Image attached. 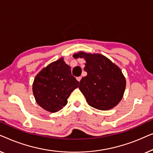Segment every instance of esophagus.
I'll return each instance as SVG.
<instances>
[{
  "instance_id": "obj_1",
  "label": "esophagus",
  "mask_w": 153,
  "mask_h": 153,
  "mask_svg": "<svg viewBox=\"0 0 153 153\" xmlns=\"http://www.w3.org/2000/svg\"><path fill=\"white\" fill-rule=\"evenodd\" d=\"M81 78H82V77H81V76H78V77H76V80H77V81H79H79H81Z\"/></svg>"
}]
</instances>
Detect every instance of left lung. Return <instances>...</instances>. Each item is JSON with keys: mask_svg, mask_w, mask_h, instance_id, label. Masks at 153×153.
Segmentation results:
<instances>
[{"mask_svg": "<svg viewBox=\"0 0 153 153\" xmlns=\"http://www.w3.org/2000/svg\"><path fill=\"white\" fill-rule=\"evenodd\" d=\"M74 58H84V70L79 88L92 107L102 111L115 107L124 95L126 80L118 66L100 53L79 51Z\"/></svg>", "mask_w": 153, "mask_h": 153, "instance_id": "obj_1", "label": "left lung"}]
</instances>
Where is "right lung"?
<instances>
[{"instance_id": "add662e5", "label": "right lung", "mask_w": 153, "mask_h": 153, "mask_svg": "<svg viewBox=\"0 0 153 153\" xmlns=\"http://www.w3.org/2000/svg\"><path fill=\"white\" fill-rule=\"evenodd\" d=\"M79 81L71 73V68L60 58L43 68L35 77L33 92L35 101L44 109L55 113L68 103Z\"/></svg>"}]
</instances>
